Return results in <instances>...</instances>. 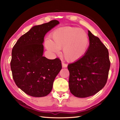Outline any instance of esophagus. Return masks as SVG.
<instances>
[{"label": "esophagus", "mask_w": 120, "mask_h": 120, "mask_svg": "<svg viewBox=\"0 0 120 120\" xmlns=\"http://www.w3.org/2000/svg\"><path fill=\"white\" fill-rule=\"evenodd\" d=\"M62 68H67L68 67V64H66V63H65L64 62H62Z\"/></svg>", "instance_id": "esophagus-1"}]
</instances>
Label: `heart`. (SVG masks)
Listing matches in <instances>:
<instances>
[{"label":"heart","instance_id":"heart-1","mask_svg":"<svg viewBox=\"0 0 120 120\" xmlns=\"http://www.w3.org/2000/svg\"><path fill=\"white\" fill-rule=\"evenodd\" d=\"M51 41L45 42V46L52 52L57 53L63 48V56L68 62H75L82 58L87 51L90 41L85 30L76 27H63L50 34Z\"/></svg>","mask_w":120,"mask_h":120}]
</instances>
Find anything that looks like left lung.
Masks as SVG:
<instances>
[{
	"mask_svg": "<svg viewBox=\"0 0 120 120\" xmlns=\"http://www.w3.org/2000/svg\"><path fill=\"white\" fill-rule=\"evenodd\" d=\"M88 36L90 45L86 54L68 66L71 93L80 98L92 96L104 87L110 67L107 48L89 30Z\"/></svg>",
	"mask_w": 120,
	"mask_h": 120,
	"instance_id": "obj_1",
	"label": "left lung"
}]
</instances>
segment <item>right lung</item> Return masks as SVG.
<instances>
[{"label": "right lung", "mask_w": 120, "mask_h": 120, "mask_svg": "<svg viewBox=\"0 0 120 120\" xmlns=\"http://www.w3.org/2000/svg\"><path fill=\"white\" fill-rule=\"evenodd\" d=\"M59 23L53 20L33 27L13 47L10 62L13 78L18 87L30 96L47 95L62 68L60 59L51 60L43 56L45 35Z\"/></svg>", "instance_id": "right-lung-1"}]
</instances>
